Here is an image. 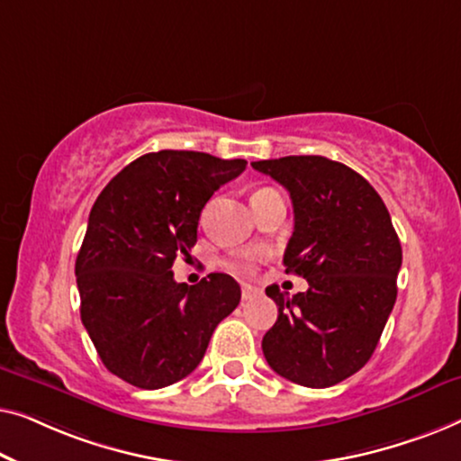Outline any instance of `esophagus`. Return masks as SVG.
Instances as JSON below:
<instances>
[{
  "instance_id": "esophagus-1",
  "label": "esophagus",
  "mask_w": 461,
  "mask_h": 461,
  "mask_svg": "<svg viewBox=\"0 0 461 461\" xmlns=\"http://www.w3.org/2000/svg\"><path fill=\"white\" fill-rule=\"evenodd\" d=\"M258 294H261V290L255 288V286H250V284H244V286H242V298H244V301H252V298H257Z\"/></svg>"
}]
</instances>
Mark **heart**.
I'll return each mask as SVG.
<instances>
[{"label": "heart", "instance_id": "1", "mask_svg": "<svg viewBox=\"0 0 461 461\" xmlns=\"http://www.w3.org/2000/svg\"><path fill=\"white\" fill-rule=\"evenodd\" d=\"M236 271H242V274H252L257 269V258L255 257H244L231 265Z\"/></svg>", "mask_w": 461, "mask_h": 461}]
</instances>
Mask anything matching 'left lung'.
Here are the masks:
<instances>
[{
	"instance_id": "left-lung-1",
	"label": "left lung",
	"mask_w": 461,
	"mask_h": 461,
	"mask_svg": "<svg viewBox=\"0 0 461 461\" xmlns=\"http://www.w3.org/2000/svg\"><path fill=\"white\" fill-rule=\"evenodd\" d=\"M286 187L294 231L284 252L286 274L307 293L267 286L277 321L263 355L282 378L309 388L347 380L366 366L397 301L401 242L378 192L347 165L326 157L252 163Z\"/></svg>"
}]
</instances>
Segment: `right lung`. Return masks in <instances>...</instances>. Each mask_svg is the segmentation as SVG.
I'll return each instance as SVG.
<instances>
[{"mask_svg": "<svg viewBox=\"0 0 461 461\" xmlns=\"http://www.w3.org/2000/svg\"><path fill=\"white\" fill-rule=\"evenodd\" d=\"M246 168L206 152L160 150L110 179L89 212L75 274L81 321L108 372L157 391L192 374L217 323L240 303L228 274L196 286L173 280L190 258L212 194Z\"/></svg>", "mask_w": 461, "mask_h": 461, "instance_id": "1", "label": "right lung"}]
</instances>
